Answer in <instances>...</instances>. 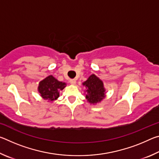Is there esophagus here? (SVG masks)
<instances>
[{"mask_svg": "<svg viewBox=\"0 0 159 159\" xmlns=\"http://www.w3.org/2000/svg\"><path fill=\"white\" fill-rule=\"evenodd\" d=\"M69 82H70V83H71V84L75 85V84H76V80L75 79H71L69 80Z\"/></svg>", "mask_w": 159, "mask_h": 159, "instance_id": "esophagus-1", "label": "esophagus"}]
</instances>
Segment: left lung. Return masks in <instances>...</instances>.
I'll return each instance as SVG.
<instances>
[{"mask_svg": "<svg viewBox=\"0 0 159 159\" xmlns=\"http://www.w3.org/2000/svg\"><path fill=\"white\" fill-rule=\"evenodd\" d=\"M85 85L86 98L88 101L92 104L100 102L104 98V88L103 83L95 75H91L88 79L83 83Z\"/></svg>", "mask_w": 159, "mask_h": 159, "instance_id": "8db88e82", "label": "left lung"}]
</instances>
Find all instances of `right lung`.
<instances>
[{"label":"right lung","instance_id":"1","mask_svg":"<svg viewBox=\"0 0 159 159\" xmlns=\"http://www.w3.org/2000/svg\"><path fill=\"white\" fill-rule=\"evenodd\" d=\"M66 83L60 82L52 76H49L40 82L39 91L41 97L49 101H54L60 96V91L62 90Z\"/></svg>","mask_w":159,"mask_h":159}]
</instances>
